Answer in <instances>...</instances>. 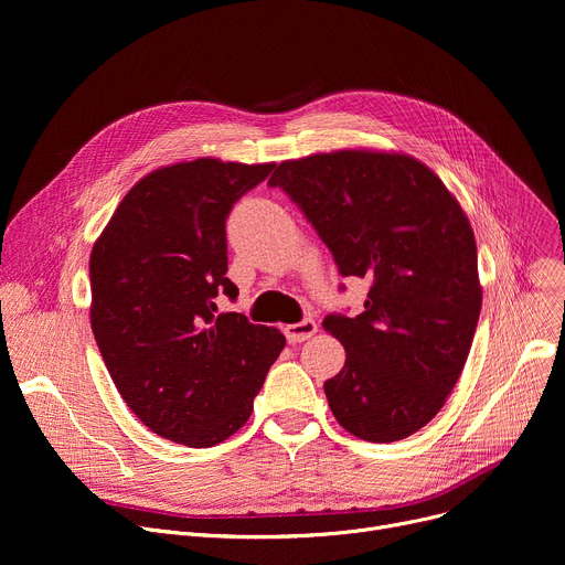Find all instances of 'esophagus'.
Returning <instances> with one entry per match:
<instances>
[{"mask_svg":"<svg viewBox=\"0 0 565 565\" xmlns=\"http://www.w3.org/2000/svg\"><path fill=\"white\" fill-rule=\"evenodd\" d=\"M316 332H318V324H316L313 318H305L300 322H292V324H286V328H284V334H286L288 343H302V341L311 339Z\"/></svg>","mask_w":565,"mask_h":565,"instance_id":"34e87169","label":"esophagus"}]
</instances>
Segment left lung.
<instances>
[{"label":"left lung","mask_w":565,"mask_h":565,"mask_svg":"<svg viewBox=\"0 0 565 565\" xmlns=\"http://www.w3.org/2000/svg\"><path fill=\"white\" fill-rule=\"evenodd\" d=\"M267 185L300 205L343 277L371 281L360 316L322 320L345 348L324 382L337 422L375 444L417 433L454 392L481 313L460 203L424 162L362 148L286 160Z\"/></svg>","instance_id":"obj_1"}]
</instances>
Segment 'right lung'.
Segmentation results:
<instances>
[{
    "mask_svg": "<svg viewBox=\"0 0 565 565\" xmlns=\"http://www.w3.org/2000/svg\"><path fill=\"white\" fill-rule=\"evenodd\" d=\"M267 164L199 158L160 167L124 196L88 260L92 330L137 419L192 449L241 430L286 339L243 313L226 277V217Z\"/></svg>",
    "mask_w": 565,
    "mask_h": 565,
    "instance_id": "obj_1",
    "label": "right lung"
}]
</instances>
